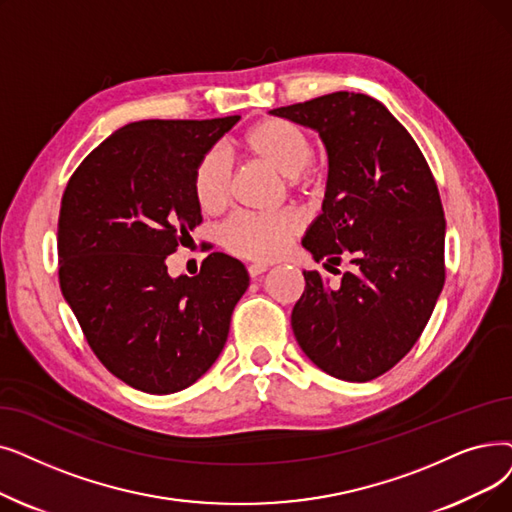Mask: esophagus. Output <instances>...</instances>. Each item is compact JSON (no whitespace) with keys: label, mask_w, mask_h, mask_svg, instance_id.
Instances as JSON below:
<instances>
[{"label":"esophagus","mask_w":512,"mask_h":512,"mask_svg":"<svg viewBox=\"0 0 512 512\" xmlns=\"http://www.w3.org/2000/svg\"><path fill=\"white\" fill-rule=\"evenodd\" d=\"M247 272H249L251 278H257V276H261L263 272H268V265H263V263H251L249 268H247Z\"/></svg>","instance_id":"34e87169"}]
</instances>
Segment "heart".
Segmentation results:
<instances>
[{
    "mask_svg": "<svg viewBox=\"0 0 512 512\" xmlns=\"http://www.w3.org/2000/svg\"><path fill=\"white\" fill-rule=\"evenodd\" d=\"M240 148L259 165L284 177L293 192H314V142L307 133L284 119H265L240 138ZM192 194L205 213L224 211L232 194V163L224 152L209 150L192 171ZM303 228L301 217L284 209L278 213H242L226 221L219 232L224 249L240 259L274 261Z\"/></svg>",
    "mask_w": 512,
    "mask_h": 512,
    "instance_id": "obj_1",
    "label": "heart"
}]
</instances>
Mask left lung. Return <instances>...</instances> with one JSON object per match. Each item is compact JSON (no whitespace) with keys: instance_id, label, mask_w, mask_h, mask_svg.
Masks as SVG:
<instances>
[{"instance_id":"1","label":"left lung","mask_w":512,"mask_h":512,"mask_svg":"<svg viewBox=\"0 0 512 512\" xmlns=\"http://www.w3.org/2000/svg\"><path fill=\"white\" fill-rule=\"evenodd\" d=\"M272 115L316 129L326 144L322 215L303 247L326 270L351 265L339 288L303 272L291 316L297 343L330 376L372 381L414 347L446 282L435 177L406 127L366 94H326Z\"/></svg>"}]
</instances>
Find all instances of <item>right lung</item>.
I'll use <instances>...</instances> for the list:
<instances>
[{"mask_svg": "<svg viewBox=\"0 0 512 512\" xmlns=\"http://www.w3.org/2000/svg\"><path fill=\"white\" fill-rule=\"evenodd\" d=\"M238 119L129 123L64 188L62 295L96 358L133 389L167 395L201 379L249 286L244 265L224 253L205 257L192 278L167 274V255L203 221L192 171Z\"/></svg>", "mask_w": 512, "mask_h": 512, "instance_id": "obj_1", "label": "right lung"}]
</instances>
